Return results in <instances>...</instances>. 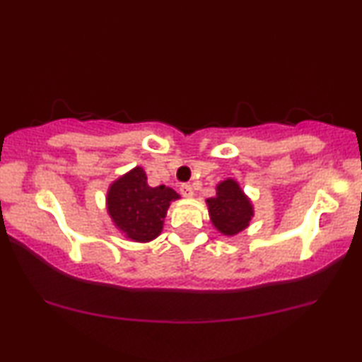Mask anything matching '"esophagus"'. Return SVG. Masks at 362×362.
<instances>
[{
	"instance_id": "34e87169",
	"label": "esophagus",
	"mask_w": 362,
	"mask_h": 362,
	"mask_svg": "<svg viewBox=\"0 0 362 362\" xmlns=\"http://www.w3.org/2000/svg\"><path fill=\"white\" fill-rule=\"evenodd\" d=\"M180 192H181L182 197H192V196H194V191H192V187L189 185H181Z\"/></svg>"
}]
</instances>
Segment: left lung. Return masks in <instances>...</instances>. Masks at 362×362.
Masks as SVG:
<instances>
[{
    "label": "left lung",
    "mask_w": 362,
    "mask_h": 362,
    "mask_svg": "<svg viewBox=\"0 0 362 362\" xmlns=\"http://www.w3.org/2000/svg\"><path fill=\"white\" fill-rule=\"evenodd\" d=\"M212 226L226 237H234L250 226L254 206L239 182L232 177L216 186V196L206 199Z\"/></svg>",
    "instance_id": "left-lung-1"
}]
</instances>
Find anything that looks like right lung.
<instances>
[{"label":"right lung","mask_w":362,"mask_h":362,"mask_svg":"<svg viewBox=\"0 0 362 362\" xmlns=\"http://www.w3.org/2000/svg\"><path fill=\"white\" fill-rule=\"evenodd\" d=\"M180 194L168 186L151 187L146 173L135 166L108 186L107 211L113 226L133 242H151L161 234L171 202Z\"/></svg>","instance_id":"obj_1"}]
</instances>
